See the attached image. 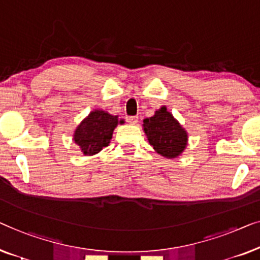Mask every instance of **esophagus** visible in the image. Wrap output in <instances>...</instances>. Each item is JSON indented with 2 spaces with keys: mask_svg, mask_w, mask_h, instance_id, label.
I'll return each instance as SVG.
<instances>
[{
  "mask_svg": "<svg viewBox=\"0 0 260 260\" xmlns=\"http://www.w3.org/2000/svg\"><path fill=\"white\" fill-rule=\"evenodd\" d=\"M127 120H128V122L131 123V125H137L138 121H139V118H138V116H129V118Z\"/></svg>",
  "mask_w": 260,
  "mask_h": 260,
  "instance_id": "34e87169",
  "label": "esophagus"
}]
</instances>
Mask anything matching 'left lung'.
I'll return each instance as SVG.
<instances>
[{
    "label": "left lung",
    "instance_id": "left-lung-1",
    "mask_svg": "<svg viewBox=\"0 0 260 260\" xmlns=\"http://www.w3.org/2000/svg\"><path fill=\"white\" fill-rule=\"evenodd\" d=\"M142 127L149 145L165 158H177L186 148L187 132L182 128L165 106L158 109L151 118L145 119Z\"/></svg>",
    "mask_w": 260,
    "mask_h": 260
}]
</instances>
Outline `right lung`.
Returning a JSON list of instances; mask_svg holds the SVG:
<instances>
[{
  "label": "right lung",
  "mask_w": 260,
  "mask_h": 260,
  "mask_svg": "<svg viewBox=\"0 0 260 260\" xmlns=\"http://www.w3.org/2000/svg\"><path fill=\"white\" fill-rule=\"evenodd\" d=\"M119 122L123 123V120L119 121L116 115L95 109L76 127L73 140L81 148L83 154L94 155L108 146Z\"/></svg>",
  "instance_id": "add662e5"
}]
</instances>
